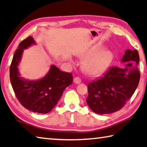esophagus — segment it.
<instances>
[{
	"label": "esophagus",
	"mask_w": 147,
	"mask_h": 147,
	"mask_svg": "<svg viewBox=\"0 0 147 147\" xmlns=\"http://www.w3.org/2000/svg\"><path fill=\"white\" fill-rule=\"evenodd\" d=\"M81 80L78 77H75L74 79V82L75 84H79V83H81Z\"/></svg>",
	"instance_id": "obj_1"
}]
</instances>
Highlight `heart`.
<instances>
[{"mask_svg": "<svg viewBox=\"0 0 147 147\" xmlns=\"http://www.w3.org/2000/svg\"><path fill=\"white\" fill-rule=\"evenodd\" d=\"M98 48H92L85 54L88 57L83 63L86 72L91 76H98L106 70L112 57V54L107 49L98 51Z\"/></svg>", "mask_w": 147, "mask_h": 147, "instance_id": "heart-1", "label": "heart"}]
</instances>
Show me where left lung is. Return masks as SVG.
<instances>
[{"label": "left lung", "mask_w": 147, "mask_h": 147, "mask_svg": "<svg viewBox=\"0 0 147 147\" xmlns=\"http://www.w3.org/2000/svg\"><path fill=\"white\" fill-rule=\"evenodd\" d=\"M139 61L136 50L127 49L121 60L126 63L123 68L111 67L103 76L88 84L86 102L94 113L110 114L123 107L139 84Z\"/></svg>", "instance_id": "obj_1"}]
</instances>
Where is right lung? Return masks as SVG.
Segmentation results:
<instances>
[{"mask_svg": "<svg viewBox=\"0 0 147 147\" xmlns=\"http://www.w3.org/2000/svg\"><path fill=\"white\" fill-rule=\"evenodd\" d=\"M32 36L22 41L16 49L10 66L9 76L16 98L26 109L45 114L53 109L66 87L72 84L70 73L61 71L52 65L45 76L38 80L26 79L20 76L18 66L24 49L36 45Z\"/></svg>", "mask_w": 147, "mask_h": 147, "instance_id": "1", "label": "right lung"}]
</instances>
